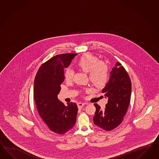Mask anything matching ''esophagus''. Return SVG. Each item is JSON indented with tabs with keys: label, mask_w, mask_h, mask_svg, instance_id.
<instances>
[{
	"label": "esophagus",
	"mask_w": 159,
	"mask_h": 159,
	"mask_svg": "<svg viewBox=\"0 0 159 159\" xmlns=\"http://www.w3.org/2000/svg\"><path fill=\"white\" fill-rule=\"evenodd\" d=\"M85 104V103H81V102L78 103V108H79V109H81V108L84 106Z\"/></svg>",
	"instance_id": "34e87169"
}]
</instances>
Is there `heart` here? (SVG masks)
I'll return each instance as SVG.
<instances>
[{
	"label": "heart",
	"instance_id": "heart-1",
	"mask_svg": "<svg viewBox=\"0 0 159 159\" xmlns=\"http://www.w3.org/2000/svg\"><path fill=\"white\" fill-rule=\"evenodd\" d=\"M76 64L81 70L88 72L89 81L95 88L101 89L107 84L108 79V66L105 62L99 61L97 56L86 53L78 60ZM74 75V70L70 68H66L64 71L66 81H72Z\"/></svg>",
	"mask_w": 159,
	"mask_h": 159
}]
</instances>
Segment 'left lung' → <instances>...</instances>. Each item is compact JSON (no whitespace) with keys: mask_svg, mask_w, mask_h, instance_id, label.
<instances>
[{"mask_svg":"<svg viewBox=\"0 0 159 159\" xmlns=\"http://www.w3.org/2000/svg\"><path fill=\"white\" fill-rule=\"evenodd\" d=\"M132 83L127 71L117 62L111 72L110 79L102 93L108 98L103 111L95 103L94 124L106 131L118 127L124 120L130 102Z\"/></svg>","mask_w":159,"mask_h":159,"instance_id":"left-lung-1","label":"left lung"}]
</instances>
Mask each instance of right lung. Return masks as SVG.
Returning <instances> with one entry per match:
<instances>
[{
	"mask_svg": "<svg viewBox=\"0 0 159 159\" xmlns=\"http://www.w3.org/2000/svg\"><path fill=\"white\" fill-rule=\"evenodd\" d=\"M76 53L56 55L43 63L34 80V99L39 116L51 131L59 134L68 132L76 124L78 108L70 102L66 106L57 98L64 80V68Z\"/></svg>",
	"mask_w": 159,
	"mask_h": 159,
	"instance_id": "obj_1",
	"label": "right lung"
}]
</instances>
